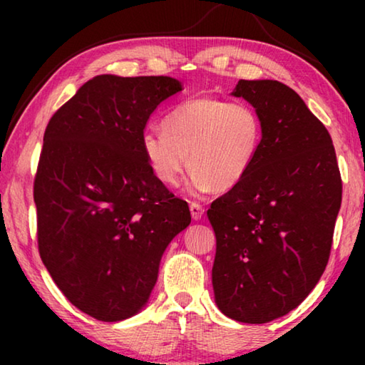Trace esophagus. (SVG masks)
Here are the masks:
<instances>
[{"label": "esophagus", "mask_w": 365, "mask_h": 365, "mask_svg": "<svg viewBox=\"0 0 365 365\" xmlns=\"http://www.w3.org/2000/svg\"><path fill=\"white\" fill-rule=\"evenodd\" d=\"M190 212H191V217H193L195 220H200L201 215L205 214V207H202V205H200V202L191 201L190 202Z\"/></svg>", "instance_id": "1"}]
</instances>
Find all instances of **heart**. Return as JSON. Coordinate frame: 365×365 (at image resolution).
I'll return each instance as SVG.
<instances>
[{
	"label": "heart",
	"instance_id": "b5f03b06",
	"mask_svg": "<svg viewBox=\"0 0 365 365\" xmlns=\"http://www.w3.org/2000/svg\"><path fill=\"white\" fill-rule=\"evenodd\" d=\"M265 125L246 101L191 98L175 104L163 119V130L141 133V154L160 183H180L187 160L196 193L230 190L242 183L264 150Z\"/></svg>",
	"mask_w": 365,
	"mask_h": 365
}]
</instances>
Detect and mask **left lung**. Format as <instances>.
Returning <instances> with one entry per match:
<instances>
[{
	"label": "left lung",
	"instance_id": "1",
	"mask_svg": "<svg viewBox=\"0 0 365 365\" xmlns=\"http://www.w3.org/2000/svg\"><path fill=\"white\" fill-rule=\"evenodd\" d=\"M233 96L261 113L265 140L251 174L207 211L217 240L212 287L227 317L267 324L322 277L343 185L329 130L294 90L240 80Z\"/></svg>",
	"mask_w": 365,
	"mask_h": 365
}]
</instances>
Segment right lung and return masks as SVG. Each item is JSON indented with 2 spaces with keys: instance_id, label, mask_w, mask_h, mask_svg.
Segmentation results:
<instances>
[{
  "instance_id": "1",
  "label": "right lung",
  "mask_w": 365,
  "mask_h": 365,
  "mask_svg": "<svg viewBox=\"0 0 365 365\" xmlns=\"http://www.w3.org/2000/svg\"><path fill=\"white\" fill-rule=\"evenodd\" d=\"M178 91L165 76H98L46 125L34 182L40 257L66 298L103 322L146 304L163 252L191 222L140 146L153 110Z\"/></svg>"
}]
</instances>
